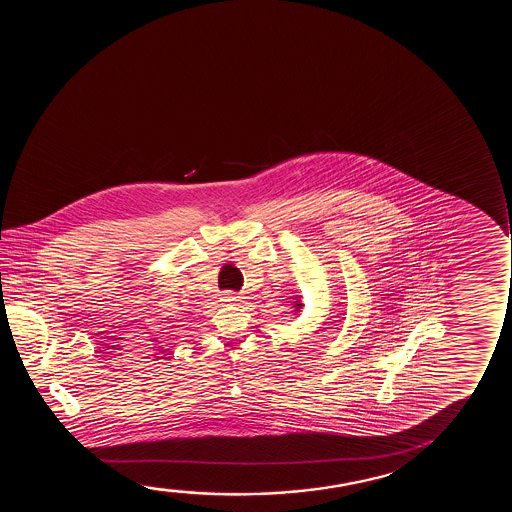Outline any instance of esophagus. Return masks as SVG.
<instances>
[{
  "label": "esophagus",
  "instance_id": "34e87169",
  "mask_svg": "<svg viewBox=\"0 0 512 512\" xmlns=\"http://www.w3.org/2000/svg\"><path fill=\"white\" fill-rule=\"evenodd\" d=\"M222 301H224V302L239 301V295L234 294V292H224V294H222Z\"/></svg>",
  "mask_w": 512,
  "mask_h": 512
}]
</instances>
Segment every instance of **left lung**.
<instances>
[{
  "label": "left lung",
  "instance_id": "left-lung-1",
  "mask_svg": "<svg viewBox=\"0 0 512 512\" xmlns=\"http://www.w3.org/2000/svg\"><path fill=\"white\" fill-rule=\"evenodd\" d=\"M294 308H295V311H299V309H301V308H302V304H301V302H299V301H295V306H294Z\"/></svg>",
  "mask_w": 512,
  "mask_h": 512
}]
</instances>
